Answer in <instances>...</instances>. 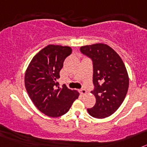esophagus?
I'll return each mask as SVG.
<instances>
[{
  "label": "esophagus",
  "instance_id": "esophagus-1",
  "mask_svg": "<svg viewBox=\"0 0 147 147\" xmlns=\"http://www.w3.org/2000/svg\"><path fill=\"white\" fill-rule=\"evenodd\" d=\"M80 93H81V94H82V95H85V94H87L86 90L84 89V88H82V89L80 90Z\"/></svg>",
  "mask_w": 147,
  "mask_h": 147
}]
</instances>
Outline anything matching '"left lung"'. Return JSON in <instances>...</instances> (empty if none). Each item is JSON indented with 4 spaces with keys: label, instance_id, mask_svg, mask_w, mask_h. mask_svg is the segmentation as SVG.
I'll return each instance as SVG.
<instances>
[{
    "label": "left lung",
    "instance_id": "left-lung-1",
    "mask_svg": "<svg viewBox=\"0 0 147 147\" xmlns=\"http://www.w3.org/2000/svg\"><path fill=\"white\" fill-rule=\"evenodd\" d=\"M80 51L93 61L95 88L91 93L96 97V104L88 109V113L96 119L108 117L119 109L128 90L129 76L125 65L106 44L85 45Z\"/></svg>",
    "mask_w": 147,
    "mask_h": 147
}]
</instances>
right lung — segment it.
<instances>
[{"instance_id":"obj_1","label":"right lung","mask_w":147,"mask_h":147,"mask_svg":"<svg viewBox=\"0 0 147 147\" xmlns=\"http://www.w3.org/2000/svg\"><path fill=\"white\" fill-rule=\"evenodd\" d=\"M72 52L69 46L49 45L30 62L25 74V87L30 98L40 112L49 117H59L69 110L80 93L57 80L65 58Z\"/></svg>"}]
</instances>
